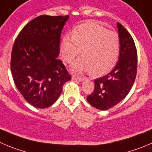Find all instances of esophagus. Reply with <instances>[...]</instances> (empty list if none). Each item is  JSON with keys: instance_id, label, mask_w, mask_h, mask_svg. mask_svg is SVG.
I'll use <instances>...</instances> for the list:
<instances>
[{"instance_id": "34e87169", "label": "esophagus", "mask_w": 152, "mask_h": 152, "mask_svg": "<svg viewBox=\"0 0 152 152\" xmlns=\"http://www.w3.org/2000/svg\"><path fill=\"white\" fill-rule=\"evenodd\" d=\"M72 79H73V80H76V81H79V82H82V81L84 80L85 78L83 77V76H73V77H72Z\"/></svg>"}]
</instances>
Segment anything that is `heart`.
Here are the masks:
<instances>
[{"mask_svg": "<svg viewBox=\"0 0 152 152\" xmlns=\"http://www.w3.org/2000/svg\"><path fill=\"white\" fill-rule=\"evenodd\" d=\"M120 47V37L116 32L108 31L96 22H88L75 27L72 34L64 35L61 54L65 61L70 63L81 52L83 57L73 64L72 69L79 73L90 71L97 76L114 67Z\"/></svg>", "mask_w": 152, "mask_h": 152, "instance_id": "obj_1", "label": "heart"}]
</instances>
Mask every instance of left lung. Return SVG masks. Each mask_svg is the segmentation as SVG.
<instances>
[{
    "label": "left lung",
    "mask_w": 152,
    "mask_h": 152,
    "mask_svg": "<svg viewBox=\"0 0 152 152\" xmlns=\"http://www.w3.org/2000/svg\"><path fill=\"white\" fill-rule=\"evenodd\" d=\"M117 26L121 41L118 61L110 73L94 80V91L87 97L88 102L100 110H109L125 98L137 76V52L134 39L121 23L118 22Z\"/></svg>",
    "instance_id": "1"
}]
</instances>
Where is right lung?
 I'll list each match as a JSON object with an SVG mask.
<instances>
[{"label":"right lung","instance_id":"1","mask_svg":"<svg viewBox=\"0 0 152 152\" xmlns=\"http://www.w3.org/2000/svg\"><path fill=\"white\" fill-rule=\"evenodd\" d=\"M69 15H42L18 34L11 54V72L17 89L37 108L52 106L71 79L58 56L61 31Z\"/></svg>","mask_w":152,"mask_h":152}]
</instances>
